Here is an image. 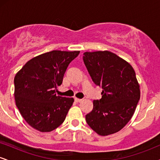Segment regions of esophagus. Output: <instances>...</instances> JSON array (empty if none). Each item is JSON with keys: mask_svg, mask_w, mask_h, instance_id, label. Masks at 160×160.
I'll return each mask as SVG.
<instances>
[{"mask_svg": "<svg viewBox=\"0 0 160 160\" xmlns=\"http://www.w3.org/2000/svg\"><path fill=\"white\" fill-rule=\"evenodd\" d=\"M74 100L76 102H82V99L78 98H74Z\"/></svg>", "mask_w": 160, "mask_h": 160, "instance_id": "1", "label": "esophagus"}]
</instances>
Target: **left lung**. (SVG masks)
<instances>
[{
  "label": "left lung",
  "instance_id": "left-lung-1",
  "mask_svg": "<svg viewBox=\"0 0 160 160\" xmlns=\"http://www.w3.org/2000/svg\"><path fill=\"white\" fill-rule=\"evenodd\" d=\"M95 85L103 89L86 115L87 124L102 136L122 129L131 120L140 99V86L129 63L110 51L86 52L82 56Z\"/></svg>",
  "mask_w": 160,
  "mask_h": 160
}]
</instances>
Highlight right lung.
Here are the masks:
<instances>
[{
  "label": "right lung",
  "instance_id": "1",
  "mask_svg": "<svg viewBox=\"0 0 160 160\" xmlns=\"http://www.w3.org/2000/svg\"><path fill=\"white\" fill-rule=\"evenodd\" d=\"M80 51L52 50L29 60L14 78L16 104L24 120L41 132L61 125L74 102L56 95L68 66Z\"/></svg>",
  "mask_w": 160,
  "mask_h": 160
}]
</instances>
